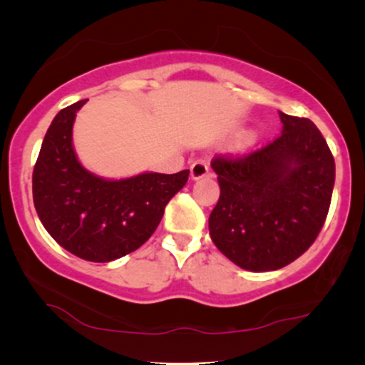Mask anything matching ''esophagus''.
<instances>
[{
    "label": "esophagus",
    "mask_w": 365,
    "mask_h": 365,
    "mask_svg": "<svg viewBox=\"0 0 365 365\" xmlns=\"http://www.w3.org/2000/svg\"><path fill=\"white\" fill-rule=\"evenodd\" d=\"M211 168H209V163L204 161V159H199V161L192 163L191 166V178L192 179H201L204 176H207Z\"/></svg>",
    "instance_id": "obj_1"
}]
</instances>
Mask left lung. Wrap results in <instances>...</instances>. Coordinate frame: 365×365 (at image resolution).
<instances>
[{
    "label": "left lung",
    "instance_id": "1",
    "mask_svg": "<svg viewBox=\"0 0 365 365\" xmlns=\"http://www.w3.org/2000/svg\"><path fill=\"white\" fill-rule=\"evenodd\" d=\"M282 133L244 154H216L221 196L212 242L239 267L276 271L302 256L326 222L336 163L311 119L279 111Z\"/></svg>",
    "mask_w": 365,
    "mask_h": 365
}]
</instances>
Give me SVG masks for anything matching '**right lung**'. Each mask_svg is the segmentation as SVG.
<instances>
[{"instance_id":"1","label":"right lung","mask_w":365,"mask_h":365,"mask_svg":"<svg viewBox=\"0 0 365 365\" xmlns=\"http://www.w3.org/2000/svg\"><path fill=\"white\" fill-rule=\"evenodd\" d=\"M84 103L61 109L53 119L33 169V202L59 246L84 261L109 262L153 236L166 204L187 182L189 169L119 181L94 176L73 149V123Z\"/></svg>"}]
</instances>
